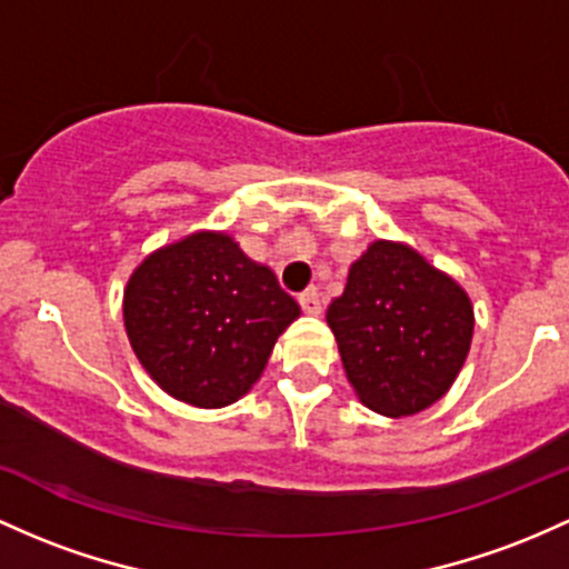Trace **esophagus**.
<instances>
[{
    "instance_id": "esophagus-1",
    "label": "esophagus",
    "mask_w": 569,
    "mask_h": 569,
    "mask_svg": "<svg viewBox=\"0 0 569 569\" xmlns=\"http://www.w3.org/2000/svg\"><path fill=\"white\" fill-rule=\"evenodd\" d=\"M299 305H302L305 313L318 316L321 313V291H318L316 286H310V289H305L302 295H299Z\"/></svg>"
}]
</instances>
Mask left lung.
<instances>
[{
	"label": "left lung",
	"instance_id": "obj_1",
	"mask_svg": "<svg viewBox=\"0 0 569 569\" xmlns=\"http://www.w3.org/2000/svg\"><path fill=\"white\" fill-rule=\"evenodd\" d=\"M353 391L383 416H413L457 380L472 305L457 280L399 242H372L327 310Z\"/></svg>",
	"mask_w": 569,
	"mask_h": 569
}]
</instances>
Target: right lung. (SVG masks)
Here are the masks:
<instances>
[{"label": "right lung", "mask_w": 569, "mask_h": 569, "mask_svg": "<svg viewBox=\"0 0 569 569\" xmlns=\"http://www.w3.org/2000/svg\"><path fill=\"white\" fill-rule=\"evenodd\" d=\"M299 316L270 267L232 237L197 232L148 256L123 291L137 359L167 395L223 408L259 380L274 340Z\"/></svg>", "instance_id": "1"}]
</instances>
